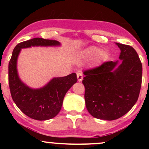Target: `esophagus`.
<instances>
[{"mask_svg": "<svg viewBox=\"0 0 149 149\" xmlns=\"http://www.w3.org/2000/svg\"><path fill=\"white\" fill-rule=\"evenodd\" d=\"M77 78H78V80L79 82H81L83 80V74L82 73H77Z\"/></svg>", "mask_w": 149, "mask_h": 149, "instance_id": "1", "label": "esophagus"}]
</instances>
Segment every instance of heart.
I'll use <instances>...</instances> for the list:
<instances>
[{
    "label": "heart",
    "instance_id": "b5f03b06",
    "mask_svg": "<svg viewBox=\"0 0 149 149\" xmlns=\"http://www.w3.org/2000/svg\"><path fill=\"white\" fill-rule=\"evenodd\" d=\"M98 54V57L100 59H102L106 56L107 52L105 50H100V47H95V46H91V47H89L88 48H87L85 50V55L87 57L91 58L94 57L95 56Z\"/></svg>",
    "mask_w": 149,
    "mask_h": 149
}]
</instances>
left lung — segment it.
Returning <instances> with one entry per match:
<instances>
[{"mask_svg": "<svg viewBox=\"0 0 149 149\" xmlns=\"http://www.w3.org/2000/svg\"><path fill=\"white\" fill-rule=\"evenodd\" d=\"M120 49L119 59L107 61L83 73L85 105L93 117L113 120L133 107L139 97L142 65L135 49L116 42Z\"/></svg>", "mask_w": 149, "mask_h": 149, "instance_id": "obj_1", "label": "left lung"}]
</instances>
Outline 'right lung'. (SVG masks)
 Wrapping results in <instances>:
<instances>
[{
    "label": "right lung",
    "instance_id": "obj_1",
    "mask_svg": "<svg viewBox=\"0 0 149 149\" xmlns=\"http://www.w3.org/2000/svg\"><path fill=\"white\" fill-rule=\"evenodd\" d=\"M57 40L35 38L19 43L13 49L8 65V80L12 98L25 115L37 120L53 118L59 113L66 92L76 83L75 73L64 77H55L45 86L34 89L29 87L19 78L17 59L22 49L31 47L60 46Z\"/></svg>",
    "mask_w": 149,
    "mask_h": 149
}]
</instances>
